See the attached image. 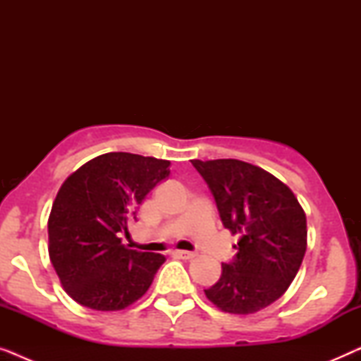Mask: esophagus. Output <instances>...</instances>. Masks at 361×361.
Masks as SVG:
<instances>
[{"mask_svg": "<svg viewBox=\"0 0 361 361\" xmlns=\"http://www.w3.org/2000/svg\"><path fill=\"white\" fill-rule=\"evenodd\" d=\"M174 256H177V258H182V259H194L197 253H194V251H182V250H176L174 251Z\"/></svg>", "mask_w": 361, "mask_h": 361, "instance_id": "1", "label": "esophagus"}]
</instances>
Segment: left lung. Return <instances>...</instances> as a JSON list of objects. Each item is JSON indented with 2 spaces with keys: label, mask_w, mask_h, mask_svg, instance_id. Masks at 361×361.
<instances>
[{
  "label": "left lung",
  "mask_w": 361,
  "mask_h": 361,
  "mask_svg": "<svg viewBox=\"0 0 361 361\" xmlns=\"http://www.w3.org/2000/svg\"><path fill=\"white\" fill-rule=\"evenodd\" d=\"M207 182L221 224L240 235L235 258L205 295L230 314H253L286 293L307 246L302 207L288 185L238 159L192 161Z\"/></svg>",
  "instance_id": "8db88e82"
}]
</instances>
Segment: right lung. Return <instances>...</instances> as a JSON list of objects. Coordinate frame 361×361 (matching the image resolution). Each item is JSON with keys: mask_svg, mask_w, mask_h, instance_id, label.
I'll return each mask as SVG.
<instances>
[{"mask_svg": "<svg viewBox=\"0 0 361 361\" xmlns=\"http://www.w3.org/2000/svg\"><path fill=\"white\" fill-rule=\"evenodd\" d=\"M169 161L106 152L68 176L49 215V256L63 289L93 310H121L146 294L166 258L121 243L137 205L169 177Z\"/></svg>", "mask_w": 361, "mask_h": 361, "instance_id": "1", "label": "right lung"}]
</instances>
